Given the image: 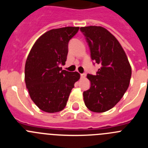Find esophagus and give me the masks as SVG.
Returning a JSON list of instances; mask_svg holds the SVG:
<instances>
[{"mask_svg":"<svg viewBox=\"0 0 148 148\" xmlns=\"http://www.w3.org/2000/svg\"><path fill=\"white\" fill-rule=\"evenodd\" d=\"M85 76H86V74H85V73H83V74H81V78H85Z\"/></svg>","mask_w":148,"mask_h":148,"instance_id":"34e87169","label":"esophagus"}]
</instances>
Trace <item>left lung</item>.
Here are the masks:
<instances>
[{
	"label": "left lung",
	"mask_w": 148,
	"mask_h": 148,
	"mask_svg": "<svg viewBox=\"0 0 148 148\" xmlns=\"http://www.w3.org/2000/svg\"><path fill=\"white\" fill-rule=\"evenodd\" d=\"M90 47L91 58L101 65L95 75L87 74L90 88L83 92L86 107L104 113L121 100L130 84L131 66L119 40L99 26L81 27Z\"/></svg>",
	"instance_id": "1"
}]
</instances>
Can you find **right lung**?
Masks as SVG:
<instances>
[{"instance_id":"add662e5","label":"right lung","mask_w":148,"mask_h":148,"mask_svg":"<svg viewBox=\"0 0 148 148\" xmlns=\"http://www.w3.org/2000/svg\"><path fill=\"white\" fill-rule=\"evenodd\" d=\"M79 27L53 29L40 35L30 50L25 64V83L30 98L47 113H57L66 106L78 72L62 70L68 53V42Z\"/></svg>"}]
</instances>
